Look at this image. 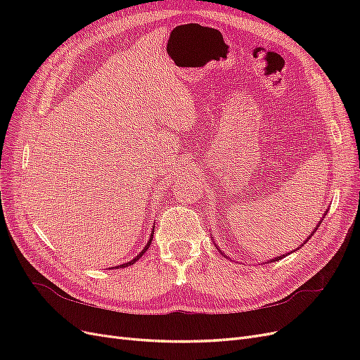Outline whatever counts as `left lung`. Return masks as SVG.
<instances>
[{
    "mask_svg": "<svg viewBox=\"0 0 360 360\" xmlns=\"http://www.w3.org/2000/svg\"><path fill=\"white\" fill-rule=\"evenodd\" d=\"M326 212H328V210H326ZM326 212H324V214H323V217H324V216H326ZM323 217H321V221H323ZM321 221H320V222H319V224H317V226H315V228H314V230H312V233H311V234H309V236H308V237H307V240H304V242H303V243H302V245H300V246H297V248H296V249H294V250H291V252H288V254H282V255H279V257H275V258H274V259H269V261H267V263H271V261H279V259H282V258H285V257H287V255H290V254H292V252H296V250H299V249H300V248H302V246H303V245H304V243H307V242H308V240H309V238H311V237H312V236H314V233H315V231H317V228H319V226H320V225H321ZM212 238H213V237H212ZM214 246H216V249H217V250H219V252H221V254H222V255H224V257H226V255H225V254H224V252H222V250H221V249H219V246H217V245H216V243H214ZM230 259H231V258H230Z\"/></svg>",
    "mask_w": 360,
    "mask_h": 360,
    "instance_id": "left-lung-1",
    "label": "left lung"
}]
</instances>
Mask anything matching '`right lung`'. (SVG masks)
<instances>
[{
    "mask_svg": "<svg viewBox=\"0 0 360 360\" xmlns=\"http://www.w3.org/2000/svg\"><path fill=\"white\" fill-rule=\"evenodd\" d=\"M153 234H155V225H153V230H151V234H150V238H148V242H147V245L144 246V249L141 250V252L134 258V259H130V261H127V263H124V264H120V266H117V267H112V269H123V267H127V266H132V264H135L136 261L143 257L144 254H146V250L150 248V245H151V240H153Z\"/></svg>",
    "mask_w": 360,
    "mask_h": 360,
    "instance_id": "right-lung-1",
    "label": "right lung"
}]
</instances>
